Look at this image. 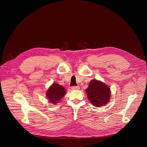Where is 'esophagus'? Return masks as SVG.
<instances>
[{
    "mask_svg": "<svg viewBox=\"0 0 147 147\" xmlns=\"http://www.w3.org/2000/svg\"><path fill=\"white\" fill-rule=\"evenodd\" d=\"M80 88L79 86H73L71 87L72 90H78Z\"/></svg>",
    "mask_w": 147,
    "mask_h": 147,
    "instance_id": "obj_1",
    "label": "esophagus"
}]
</instances>
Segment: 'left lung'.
Returning a JSON list of instances; mask_svg holds the SVG:
<instances>
[{
  "instance_id": "1",
  "label": "left lung",
  "mask_w": 147,
  "mask_h": 147,
  "mask_svg": "<svg viewBox=\"0 0 147 147\" xmlns=\"http://www.w3.org/2000/svg\"><path fill=\"white\" fill-rule=\"evenodd\" d=\"M86 92L88 99L95 107L103 106L109 101L111 96L109 87L96 80L91 81Z\"/></svg>"
}]
</instances>
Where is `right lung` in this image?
Instances as JSON below:
<instances>
[{
  "mask_svg": "<svg viewBox=\"0 0 147 147\" xmlns=\"http://www.w3.org/2000/svg\"><path fill=\"white\" fill-rule=\"evenodd\" d=\"M65 88L57 83H54L48 89L47 96L52 103H56L66 94Z\"/></svg>",
  "mask_w": 147,
  "mask_h": 147,
  "instance_id": "obj_1",
  "label": "right lung"
}]
</instances>
